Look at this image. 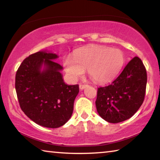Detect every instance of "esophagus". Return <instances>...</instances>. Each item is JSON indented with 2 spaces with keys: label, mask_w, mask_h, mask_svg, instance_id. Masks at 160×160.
<instances>
[{
  "label": "esophagus",
  "mask_w": 160,
  "mask_h": 160,
  "mask_svg": "<svg viewBox=\"0 0 160 160\" xmlns=\"http://www.w3.org/2000/svg\"><path fill=\"white\" fill-rule=\"evenodd\" d=\"M79 87L80 90H83V89H85L87 87H88V85H86V84H80Z\"/></svg>",
  "instance_id": "esophagus-1"
}]
</instances>
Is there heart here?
I'll list each match as a JSON object with an SVG mask.
<instances>
[{"label": "heart", "instance_id": "heart-1", "mask_svg": "<svg viewBox=\"0 0 160 160\" xmlns=\"http://www.w3.org/2000/svg\"><path fill=\"white\" fill-rule=\"evenodd\" d=\"M125 61L124 54L118 48H109L104 46L80 48L73 56L63 59L65 70L72 80L82 76L85 70L97 82H107L118 73Z\"/></svg>", "mask_w": 160, "mask_h": 160}]
</instances>
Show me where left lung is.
Here are the masks:
<instances>
[{
    "instance_id": "left-lung-1",
    "label": "left lung",
    "mask_w": 160,
    "mask_h": 160,
    "mask_svg": "<svg viewBox=\"0 0 160 160\" xmlns=\"http://www.w3.org/2000/svg\"><path fill=\"white\" fill-rule=\"evenodd\" d=\"M147 71L141 59L135 56L109 85L97 89V112L109 123L122 122L131 117L145 99Z\"/></svg>"
}]
</instances>
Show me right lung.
Wrapping results in <instances>:
<instances>
[{
  "instance_id": "obj_1",
  "label": "right lung",
  "mask_w": 160,
  "mask_h": 160,
  "mask_svg": "<svg viewBox=\"0 0 160 160\" xmlns=\"http://www.w3.org/2000/svg\"><path fill=\"white\" fill-rule=\"evenodd\" d=\"M58 56L39 51L27 57L15 75V90L20 107L34 123L47 128L64 125L73 112L79 85H68L60 70L63 68L53 60ZM44 64L45 69L41 71Z\"/></svg>"
}]
</instances>
